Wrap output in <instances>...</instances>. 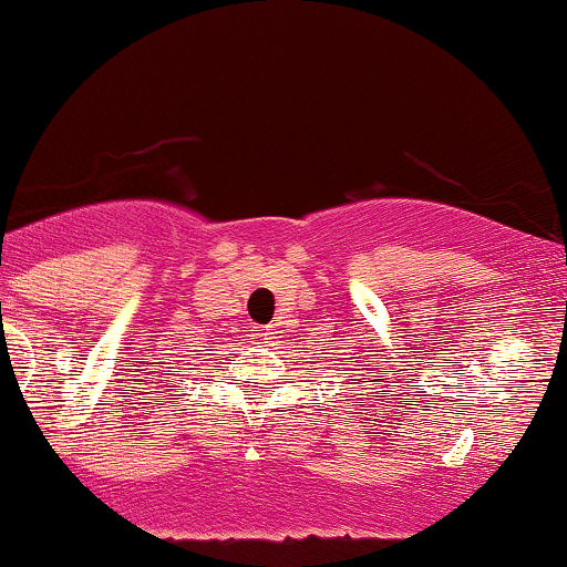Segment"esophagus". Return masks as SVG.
I'll return each instance as SVG.
<instances>
[{
  "label": "esophagus",
  "mask_w": 567,
  "mask_h": 567,
  "mask_svg": "<svg viewBox=\"0 0 567 567\" xmlns=\"http://www.w3.org/2000/svg\"><path fill=\"white\" fill-rule=\"evenodd\" d=\"M270 334H272L270 326H251V329H249V339L255 344H262L265 339H270Z\"/></svg>",
  "instance_id": "1"
}]
</instances>
